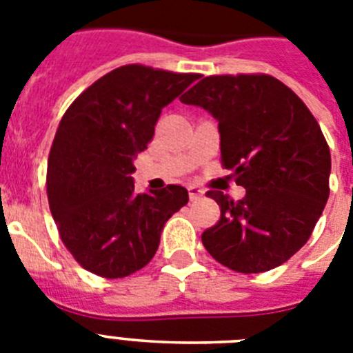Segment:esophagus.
<instances>
[{"instance_id": "esophagus-1", "label": "esophagus", "mask_w": 353, "mask_h": 353, "mask_svg": "<svg viewBox=\"0 0 353 353\" xmlns=\"http://www.w3.org/2000/svg\"><path fill=\"white\" fill-rule=\"evenodd\" d=\"M204 192L201 190L199 186H195V185H190L188 186V195H190V201H197L203 197Z\"/></svg>"}]
</instances>
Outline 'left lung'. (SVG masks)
I'll use <instances>...</instances> for the list:
<instances>
[{
  "mask_svg": "<svg viewBox=\"0 0 353 353\" xmlns=\"http://www.w3.org/2000/svg\"><path fill=\"white\" fill-rule=\"evenodd\" d=\"M179 100L219 121L222 167L245 188L241 201L206 194L221 219L203 233V245L236 272L282 265L309 241L330 194V149L319 123L291 88L265 73L204 77Z\"/></svg>",
  "mask_w": 353,
  "mask_h": 353,
  "instance_id": "1",
  "label": "left lung"
}]
</instances>
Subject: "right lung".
Returning a JSON list of instances; mask_svg holds the SVG:
<instances>
[{
	"label": "right lung",
	"instance_id": "obj_1",
	"mask_svg": "<svg viewBox=\"0 0 353 353\" xmlns=\"http://www.w3.org/2000/svg\"><path fill=\"white\" fill-rule=\"evenodd\" d=\"M197 79L127 64L93 82L64 112L46 192L62 244L85 271L102 278L140 271L158 251L165 222L188 203L179 185L136 194L131 174L161 109Z\"/></svg>",
	"mask_w": 353,
	"mask_h": 353
}]
</instances>
